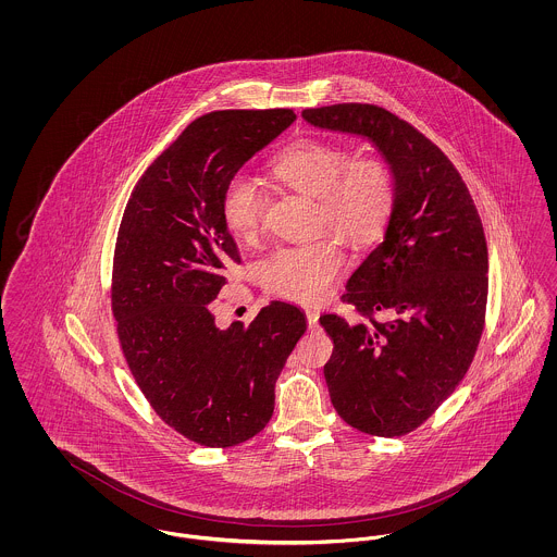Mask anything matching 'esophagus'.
I'll use <instances>...</instances> for the list:
<instances>
[{
    "label": "esophagus",
    "instance_id": "34e87169",
    "mask_svg": "<svg viewBox=\"0 0 557 557\" xmlns=\"http://www.w3.org/2000/svg\"><path fill=\"white\" fill-rule=\"evenodd\" d=\"M319 309L318 307H309L307 309V323H309V327L311 330H315V327H319Z\"/></svg>",
    "mask_w": 557,
    "mask_h": 557
}]
</instances>
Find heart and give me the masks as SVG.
Masks as SVG:
<instances>
[{
  "instance_id": "b5f03b06",
  "label": "heart",
  "mask_w": 557,
  "mask_h": 557,
  "mask_svg": "<svg viewBox=\"0 0 557 557\" xmlns=\"http://www.w3.org/2000/svg\"><path fill=\"white\" fill-rule=\"evenodd\" d=\"M271 175L305 196L318 198V230H332L352 246L380 238L395 211L397 180L391 162L375 154L355 157L330 139H300L271 162ZM223 225L250 242L263 223V198L246 175H234L221 191ZM345 250L336 239L277 248L261 265L267 290L294 302L325 296L345 269Z\"/></svg>"
}]
</instances>
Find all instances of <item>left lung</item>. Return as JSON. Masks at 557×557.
<instances>
[{"label":"left lung","instance_id":"8db88e82","mask_svg":"<svg viewBox=\"0 0 557 557\" xmlns=\"http://www.w3.org/2000/svg\"><path fill=\"white\" fill-rule=\"evenodd\" d=\"M302 116L366 135L395 171L384 242L343 294L355 318L319 323L334 341L323 375L338 416L371 436H405L453 395L476 355L488 296L482 221L445 152L386 108L350 102Z\"/></svg>","mask_w":557,"mask_h":557}]
</instances>
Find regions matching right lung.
<instances>
[{
  "instance_id": "obj_1",
  "label": "right lung",
  "mask_w": 557,
  "mask_h": 557,
  "mask_svg": "<svg viewBox=\"0 0 557 557\" xmlns=\"http://www.w3.org/2000/svg\"><path fill=\"white\" fill-rule=\"evenodd\" d=\"M296 119L290 108L198 116L133 187L123 212L110 302L139 391L187 441L225 449L273 416L275 380L307 330L273 300L248 325H214V298L239 265L219 202L230 177Z\"/></svg>"
}]
</instances>
